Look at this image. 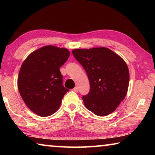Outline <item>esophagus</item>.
Segmentation results:
<instances>
[{"label":"esophagus","mask_w":155,"mask_h":155,"mask_svg":"<svg viewBox=\"0 0 155 155\" xmlns=\"http://www.w3.org/2000/svg\"><path fill=\"white\" fill-rule=\"evenodd\" d=\"M73 91H75V92H78V87H75L74 89H73Z\"/></svg>","instance_id":"1"}]
</instances>
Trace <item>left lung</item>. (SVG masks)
<instances>
[{
  "instance_id": "obj_1",
  "label": "left lung",
  "mask_w": 155,
  "mask_h": 155,
  "mask_svg": "<svg viewBox=\"0 0 155 155\" xmlns=\"http://www.w3.org/2000/svg\"><path fill=\"white\" fill-rule=\"evenodd\" d=\"M72 54L90 80V92L82 97L86 108L98 116L114 111L128 91L129 72L125 61L104 47L74 49Z\"/></svg>"
}]
</instances>
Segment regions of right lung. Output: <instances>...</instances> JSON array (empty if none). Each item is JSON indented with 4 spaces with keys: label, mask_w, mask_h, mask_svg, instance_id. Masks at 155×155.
<instances>
[{
    "label": "right lung",
    "mask_w": 155,
    "mask_h": 155,
    "mask_svg": "<svg viewBox=\"0 0 155 155\" xmlns=\"http://www.w3.org/2000/svg\"><path fill=\"white\" fill-rule=\"evenodd\" d=\"M66 48L44 46L27 57L18 78L20 96L31 111L41 117L57 111L69 90L63 85L59 68L70 56Z\"/></svg>",
    "instance_id": "obj_1"
}]
</instances>
